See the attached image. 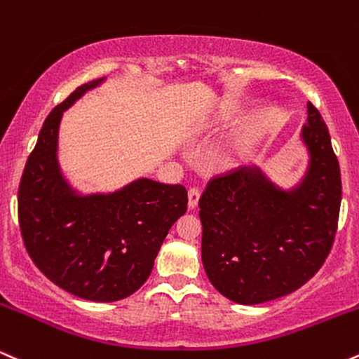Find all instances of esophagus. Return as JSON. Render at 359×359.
Returning a JSON list of instances; mask_svg holds the SVG:
<instances>
[{
	"instance_id": "obj_1",
	"label": "esophagus",
	"mask_w": 359,
	"mask_h": 359,
	"mask_svg": "<svg viewBox=\"0 0 359 359\" xmlns=\"http://www.w3.org/2000/svg\"><path fill=\"white\" fill-rule=\"evenodd\" d=\"M198 201H200V189L198 188H191L188 191V206L189 208H196Z\"/></svg>"
}]
</instances>
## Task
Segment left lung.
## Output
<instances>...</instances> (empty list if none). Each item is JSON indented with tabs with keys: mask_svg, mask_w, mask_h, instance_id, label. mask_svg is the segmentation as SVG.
Listing matches in <instances>:
<instances>
[{
	"mask_svg": "<svg viewBox=\"0 0 359 359\" xmlns=\"http://www.w3.org/2000/svg\"><path fill=\"white\" fill-rule=\"evenodd\" d=\"M301 141L309 164L296 187H277L259 166H247L213 178L200 198L205 272L237 304H262L294 292L331 252L341 172L326 122L311 102Z\"/></svg>",
	"mask_w": 359,
	"mask_h": 359,
	"instance_id": "obj_1",
	"label": "left lung"
}]
</instances>
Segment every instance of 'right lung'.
<instances>
[{
    "label": "right lung",
    "mask_w": 359,
    "mask_h": 359,
    "mask_svg": "<svg viewBox=\"0 0 359 359\" xmlns=\"http://www.w3.org/2000/svg\"><path fill=\"white\" fill-rule=\"evenodd\" d=\"M105 80L75 88L48 114L18 189V220L28 255L74 296L114 302L147 280L168 231L187 213L181 184L139 178L112 193L82 195L57 158L63 112Z\"/></svg>",
    "instance_id": "obj_1"
}]
</instances>
